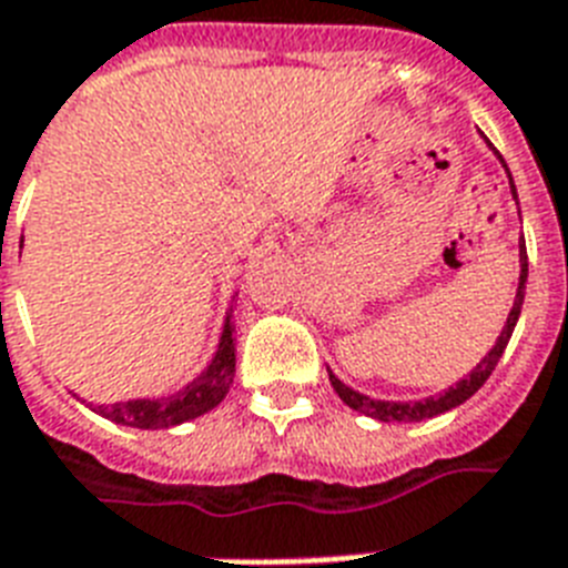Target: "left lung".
Masks as SVG:
<instances>
[{
	"mask_svg": "<svg viewBox=\"0 0 568 568\" xmlns=\"http://www.w3.org/2000/svg\"><path fill=\"white\" fill-rule=\"evenodd\" d=\"M487 148L494 150L496 159L503 162L505 173H508V182H510V196L517 200V185H514V180H510V171H508V165H505V159L499 156V150H496L490 142H487ZM517 205H519V200H517ZM526 281H528L526 241H519L517 295H514V307H510L508 318H505L503 331H499V336H496V345L487 351L479 363L473 365L470 374H464L456 386L444 388L442 395L424 397V400H374V397L363 395V392H357V388L345 386V383H342V379L336 377L331 368H327L331 386H334V392L342 397V403H345V406H351L354 412H359V415H368V418H374V420H383V424H395V420L397 424H418V420L438 418V415H444V412L456 409V406H462L464 400H470V397L476 395L481 386H485V379L494 374L496 363H499V357H503L505 348H508L510 334H514V327H517V322H519V313H523V302H526Z\"/></svg>",
	"mask_w": 568,
	"mask_h": 568,
	"instance_id": "obj_1",
	"label": "left lung"
}]
</instances>
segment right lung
Returning a JSON list of instances; mask_svg holds the SVG:
<instances>
[{
    "label": "right lung",
    "mask_w": 568,
    "mask_h": 568,
    "mask_svg": "<svg viewBox=\"0 0 568 568\" xmlns=\"http://www.w3.org/2000/svg\"><path fill=\"white\" fill-rule=\"evenodd\" d=\"M234 377V325H232V307L223 318V331H220L217 351L211 363L205 365L203 374H196L191 383L173 392L168 397H139V400L112 403V406H95L101 418L112 424L133 426V429H168V426L185 424L194 420L214 406L223 403L229 395Z\"/></svg>",
    "instance_id": "obj_1"
}]
</instances>
